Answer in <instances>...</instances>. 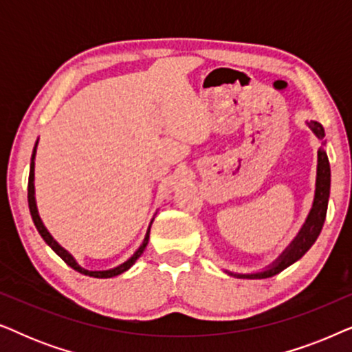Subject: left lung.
<instances>
[{
  "instance_id": "8db88e82",
  "label": "left lung",
  "mask_w": 352,
  "mask_h": 352,
  "mask_svg": "<svg viewBox=\"0 0 352 352\" xmlns=\"http://www.w3.org/2000/svg\"><path fill=\"white\" fill-rule=\"evenodd\" d=\"M307 126L311 128V131L316 134L319 139L325 138V131L322 128L320 123L309 122ZM325 142H322L324 146ZM329 197H330V163L329 157L324 147L319 148L317 152V179H316V195L314 201H312V208L307 214L306 223L302 224V228L293 242L283 250L280 256L274 261L267 269H264L261 272H253V274H237V272H229V276L239 277V278H267L276 276V274L282 272L283 269L292 266L293 263H296L298 259L302 258L307 250H309L314 242L319 237L322 226L325 223V214H327V206H329Z\"/></svg>"
}]
</instances>
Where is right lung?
<instances>
[{"mask_svg":"<svg viewBox=\"0 0 352 352\" xmlns=\"http://www.w3.org/2000/svg\"><path fill=\"white\" fill-rule=\"evenodd\" d=\"M36 146H38V141L35 144V147H33V153H32V162H30V175H28V208H30V214H32V219L33 223H35V228L38 229V232L43 237V240L50 245V247L54 250L57 256H60L64 261L69 264L72 269H75V271H78L80 274H85V276H89V277H96V278H110V277H115L118 276V274H123L124 271H128L129 267L133 266L134 263H136V259L141 256L144 253V250H146L147 243H148V234H151V226H152V221H151V226H148L147 229V234L146 237H144V242L141 243V247H139L134 254L129 259H126L123 264H120V266L113 267V269H107V271H88V269L81 267L78 263L75 261V258L72 256V254L67 252L65 248H62L59 243L56 242L54 237L47 232V229L45 228V224H43V221L40 218V214H38V208H36V200H35V155H36Z\"/></svg>","mask_w":352,"mask_h":352,"instance_id":"1","label":"right lung"}]
</instances>
